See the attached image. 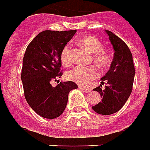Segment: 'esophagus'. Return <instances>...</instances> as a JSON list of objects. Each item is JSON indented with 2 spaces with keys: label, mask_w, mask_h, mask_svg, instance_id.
<instances>
[{
  "label": "esophagus",
  "mask_w": 150,
  "mask_h": 150,
  "mask_svg": "<svg viewBox=\"0 0 150 150\" xmlns=\"http://www.w3.org/2000/svg\"><path fill=\"white\" fill-rule=\"evenodd\" d=\"M79 88L82 92H85V93H89L91 91V88H85V87H82V86H79Z\"/></svg>",
  "instance_id": "1"
}]
</instances>
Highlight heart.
<instances>
[{"label": "heart", "mask_w": 150, "mask_h": 150, "mask_svg": "<svg viewBox=\"0 0 150 150\" xmlns=\"http://www.w3.org/2000/svg\"><path fill=\"white\" fill-rule=\"evenodd\" d=\"M81 45L92 53H94L93 59L96 64L100 67H106L110 64V54L102 50V44L94 37H87L80 40ZM61 61L64 66H69L73 63V51L70 45H64L61 52ZM67 78L71 81L81 85L88 86L93 80L99 76V70L97 66L90 65L88 67L76 66L66 74Z\"/></svg>", "instance_id": "b5f03b06"}]
</instances>
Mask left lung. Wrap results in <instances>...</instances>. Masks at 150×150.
I'll use <instances>...</instances> for the list:
<instances>
[{"instance_id":"8db88e82","label":"left lung","mask_w":150,"mask_h":150,"mask_svg":"<svg viewBox=\"0 0 150 150\" xmlns=\"http://www.w3.org/2000/svg\"><path fill=\"white\" fill-rule=\"evenodd\" d=\"M105 31L114 50V56L110 70L100 79V86L93 89L100 93L102 100L92 109L99 114L110 115L121 110L129 98L135 69L133 56L127 45L112 32ZM105 83L107 86L105 90H102L101 87Z\"/></svg>"}]
</instances>
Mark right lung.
<instances>
[{
    "label": "right lung",
    "instance_id": "1",
    "mask_svg": "<svg viewBox=\"0 0 150 150\" xmlns=\"http://www.w3.org/2000/svg\"><path fill=\"white\" fill-rule=\"evenodd\" d=\"M76 30H45L29 43L23 58L21 81L27 102L42 117L53 119L64 112L69 93L77 88L73 81L53 87L51 81L60 78L61 52Z\"/></svg>",
    "mask_w": 150,
    "mask_h": 150
}]
</instances>
